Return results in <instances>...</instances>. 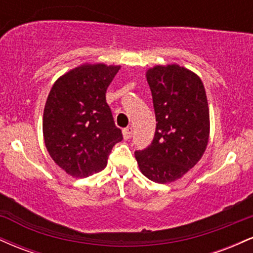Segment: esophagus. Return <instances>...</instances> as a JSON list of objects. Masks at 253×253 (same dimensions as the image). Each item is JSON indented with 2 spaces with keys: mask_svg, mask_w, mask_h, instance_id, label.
I'll use <instances>...</instances> for the list:
<instances>
[{
  "mask_svg": "<svg viewBox=\"0 0 253 253\" xmlns=\"http://www.w3.org/2000/svg\"><path fill=\"white\" fill-rule=\"evenodd\" d=\"M132 133H133V128L132 127H126V128H124L123 130V134H124V138L125 139H129L130 136H132Z\"/></svg>",
  "mask_w": 253,
  "mask_h": 253,
  "instance_id": "esophagus-1",
  "label": "esophagus"
}]
</instances>
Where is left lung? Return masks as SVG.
Listing matches in <instances>:
<instances>
[{"mask_svg": "<svg viewBox=\"0 0 253 253\" xmlns=\"http://www.w3.org/2000/svg\"><path fill=\"white\" fill-rule=\"evenodd\" d=\"M146 78L156 132L151 145L134 155L143 175L164 184L181 178L201 159L210 138V108L202 81L183 66L157 65Z\"/></svg>", "mask_w": 253, "mask_h": 253, "instance_id": "obj_1", "label": "left lung"}]
</instances>
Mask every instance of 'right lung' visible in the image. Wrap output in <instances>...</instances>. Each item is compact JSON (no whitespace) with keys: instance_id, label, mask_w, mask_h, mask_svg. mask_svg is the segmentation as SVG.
<instances>
[{"instance_id":"1","label":"right lung","mask_w":253,"mask_h":253,"mask_svg":"<svg viewBox=\"0 0 253 253\" xmlns=\"http://www.w3.org/2000/svg\"><path fill=\"white\" fill-rule=\"evenodd\" d=\"M118 65L84 64L52 86L43 109L42 132L54 163L69 175L88 177L103 170L113 146L123 140L106 91Z\"/></svg>"}]
</instances>
